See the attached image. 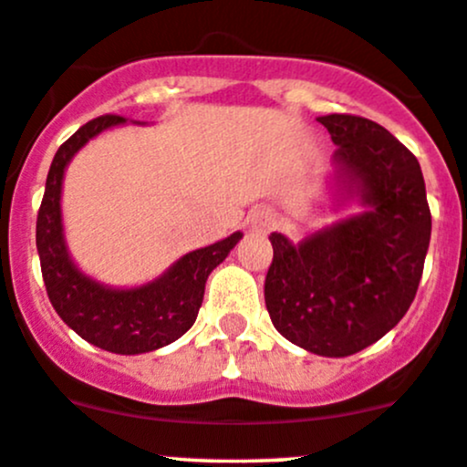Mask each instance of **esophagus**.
Instances as JSON below:
<instances>
[{"mask_svg": "<svg viewBox=\"0 0 467 467\" xmlns=\"http://www.w3.org/2000/svg\"><path fill=\"white\" fill-rule=\"evenodd\" d=\"M275 214L269 210V207H257V210L251 212L248 216V230L251 233H266V230L274 228Z\"/></svg>", "mask_w": 467, "mask_h": 467, "instance_id": "esophagus-1", "label": "esophagus"}]
</instances>
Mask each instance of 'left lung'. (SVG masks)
<instances>
[{"label": "left lung", "mask_w": 467, "mask_h": 467, "mask_svg": "<svg viewBox=\"0 0 467 467\" xmlns=\"http://www.w3.org/2000/svg\"><path fill=\"white\" fill-rule=\"evenodd\" d=\"M337 146L335 205L365 207L301 242L271 233L265 301L275 330L326 358L358 354L406 315L422 278L431 212L422 169L386 128L360 116H319Z\"/></svg>", "instance_id": "1"}]
</instances>
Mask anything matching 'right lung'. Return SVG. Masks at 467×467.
Returning <instances> with one entry per match:
<instances>
[{
  "instance_id": "add662e5",
  "label": "right lung",
  "mask_w": 467,
  "mask_h": 467,
  "mask_svg": "<svg viewBox=\"0 0 467 467\" xmlns=\"http://www.w3.org/2000/svg\"><path fill=\"white\" fill-rule=\"evenodd\" d=\"M123 116H99L77 130L54 155L36 221V248L45 287L57 315L93 347L120 356L157 351L182 337L196 321L207 275L237 246L242 233L187 253L160 278L137 287H111L86 275L70 257L63 233L61 189L72 157Z\"/></svg>"
}]
</instances>
